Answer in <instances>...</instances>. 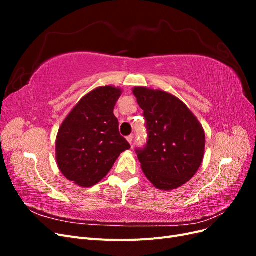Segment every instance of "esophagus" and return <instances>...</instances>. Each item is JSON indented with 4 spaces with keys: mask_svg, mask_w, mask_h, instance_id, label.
Wrapping results in <instances>:
<instances>
[{
    "mask_svg": "<svg viewBox=\"0 0 256 256\" xmlns=\"http://www.w3.org/2000/svg\"><path fill=\"white\" fill-rule=\"evenodd\" d=\"M126 138H127V141H128V143H129V144H132V142H134V136H132V134L129 136H127Z\"/></svg>",
    "mask_w": 256,
    "mask_h": 256,
    "instance_id": "esophagus-1",
    "label": "esophagus"
}]
</instances>
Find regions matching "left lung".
I'll return each mask as SVG.
<instances>
[{"instance_id": "left-lung-1", "label": "left lung", "mask_w": 256, "mask_h": 256, "mask_svg": "<svg viewBox=\"0 0 256 256\" xmlns=\"http://www.w3.org/2000/svg\"><path fill=\"white\" fill-rule=\"evenodd\" d=\"M132 92L148 131L146 147L136 150L143 173L159 190L180 188L202 164L205 131L189 108L170 92L144 86Z\"/></svg>"}]
</instances>
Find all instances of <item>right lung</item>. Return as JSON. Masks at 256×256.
I'll list each match as a JSON object with an SVG mask.
<instances>
[{
	"label": "right lung",
	"instance_id": "1",
	"mask_svg": "<svg viewBox=\"0 0 256 256\" xmlns=\"http://www.w3.org/2000/svg\"><path fill=\"white\" fill-rule=\"evenodd\" d=\"M122 90L106 85L83 96L58 129L56 164L68 180L88 188L110 172L120 154L130 148L120 134L113 113Z\"/></svg>",
	"mask_w": 256,
	"mask_h": 256
}]
</instances>
